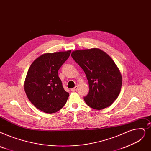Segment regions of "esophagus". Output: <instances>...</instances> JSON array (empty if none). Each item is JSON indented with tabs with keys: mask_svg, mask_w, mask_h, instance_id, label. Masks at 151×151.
Instances as JSON below:
<instances>
[{
	"mask_svg": "<svg viewBox=\"0 0 151 151\" xmlns=\"http://www.w3.org/2000/svg\"><path fill=\"white\" fill-rule=\"evenodd\" d=\"M78 86H76L75 88H72V89H71V91H73V92H75V91H76L78 90Z\"/></svg>",
	"mask_w": 151,
	"mask_h": 151,
	"instance_id": "1",
	"label": "esophagus"
}]
</instances>
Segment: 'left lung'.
Returning a JSON list of instances; mask_svg holds the SVG:
<instances>
[{
  "label": "left lung",
  "mask_w": 151,
  "mask_h": 151,
  "mask_svg": "<svg viewBox=\"0 0 151 151\" xmlns=\"http://www.w3.org/2000/svg\"><path fill=\"white\" fill-rule=\"evenodd\" d=\"M71 55L88 80L89 91L84 97L86 104L96 110L110 106L119 96L122 84V75L112 58L97 48L75 50Z\"/></svg>",
  "instance_id": "8db88e82"
}]
</instances>
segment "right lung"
Masks as SVG:
<instances>
[{"mask_svg": "<svg viewBox=\"0 0 151 151\" xmlns=\"http://www.w3.org/2000/svg\"><path fill=\"white\" fill-rule=\"evenodd\" d=\"M71 50L47 53L32 63L25 78L24 88L28 99L44 112L53 114L66 104L65 91L58 71L70 55Z\"/></svg>", "mask_w": 151, "mask_h": 151, "instance_id": "right-lung-1", "label": "right lung"}]
</instances>
